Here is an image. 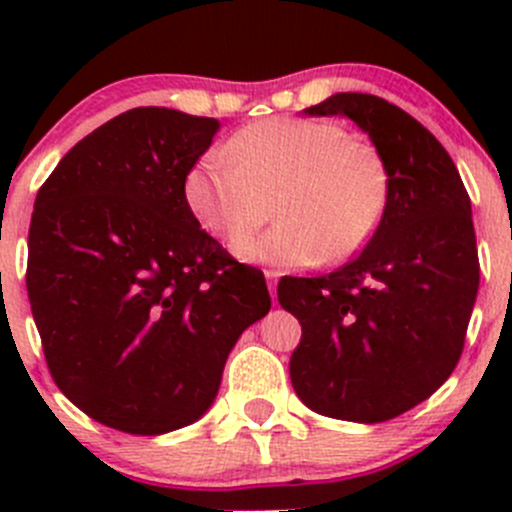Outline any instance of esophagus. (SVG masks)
Returning a JSON list of instances; mask_svg holds the SVG:
<instances>
[{"mask_svg":"<svg viewBox=\"0 0 512 512\" xmlns=\"http://www.w3.org/2000/svg\"><path fill=\"white\" fill-rule=\"evenodd\" d=\"M265 277H267V285H270V294H272V299H275V302H277V280H280V272L267 270V272H265Z\"/></svg>","mask_w":512,"mask_h":512,"instance_id":"1","label":"esophagus"}]
</instances>
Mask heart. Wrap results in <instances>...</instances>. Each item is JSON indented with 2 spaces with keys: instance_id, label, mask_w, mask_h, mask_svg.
Returning a JSON list of instances; mask_svg holds the SVG:
<instances>
[{
  "instance_id": "heart-1",
  "label": "heart",
  "mask_w": 512,
  "mask_h": 512,
  "mask_svg": "<svg viewBox=\"0 0 512 512\" xmlns=\"http://www.w3.org/2000/svg\"><path fill=\"white\" fill-rule=\"evenodd\" d=\"M183 195L193 218L227 242L265 223L272 200L280 223L235 252L287 270L364 250L389 208L391 175L379 148L339 123L275 116L240 128L225 153L195 160Z\"/></svg>"
}]
</instances>
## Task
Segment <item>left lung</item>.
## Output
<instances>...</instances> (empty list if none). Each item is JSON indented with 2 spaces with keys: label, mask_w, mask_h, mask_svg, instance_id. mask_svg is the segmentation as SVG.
I'll list each match as a JSON object with an SVG mask.
<instances>
[{
  "label": "left lung",
  "mask_w": 512,
  "mask_h": 512,
  "mask_svg": "<svg viewBox=\"0 0 512 512\" xmlns=\"http://www.w3.org/2000/svg\"><path fill=\"white\" fill-rule=\"evenodd\" d=\"M304 113L347 116L369 133L391 198L356 260L277 285L302 324L289 376L317 414L389 421L426 401L461 359L480 282L471 198L446 148L394 103L334 94Z\"/></svg>",
  "instance_id": "obj_1"
}]
</instances>
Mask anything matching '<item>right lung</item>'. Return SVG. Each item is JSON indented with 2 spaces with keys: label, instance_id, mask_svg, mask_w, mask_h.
<instances>
[{
  "label": "right lung",
  "instance_id": "add662e5",
  "mask_svg": "<svg viewBox=\"0 0 512 512\" xmlns=\"http://www.w3.org/2000/svg\"><path fill=\"white\" fill-rule=\"evenodd\" d=\"M220 123L131 108L36 193L27 292L46 366L94 421L158 436L215 401L230 349L272 307L265 277L200 230L183 183Z\"/></svg>",
  "mask_w": 512,
  "mask_h": 512
}]
</instances>
